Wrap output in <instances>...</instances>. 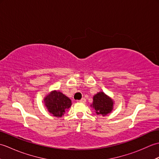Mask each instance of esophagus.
Returning a JSON list of instances; mask_svg holds the SVG:
<instances>
[{
    "label": "esophagus",
    "instance_id": "obj_1",
    "mask_svg": "<svg viewBox=\"0 0 159 159\" xmlns=\"http://www.w3.org/2000/svg\"><path fill=\"white\" fill-rule=\"evenodd\" d=\"M78 102H82V103H85L86 102V99L84 98H83L79 100V101H78Z\"/></svg>",
    "mask_w": 159,
    "mask_h": 159
}]
</instances>
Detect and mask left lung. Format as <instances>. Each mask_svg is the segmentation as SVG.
Returning a JSON list of instances; mask_svg holds the SVG:
<instances>
[{"label":"left lung","mask_w":159,"mask_h":159,"mask_svg":"<svg viewBox=\"0 0 159 159\" xmlns=\"http://www.w3.org/2000/svg\"><path fill=\"white\" fill-rule=\"evenodd\" d=\"M114 101L105 93L100 92L93 96V102L91 107L95 109L97 115L106 116L113 109Z\"/></svg>","instance_id":"8db88e82"}]
</instances>
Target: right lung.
I'll return each instance as SVG.
<instances>
[{
  "instance_id": "obj_1",
  "label": "right lung",
  "mask_w": 159,
  "mask_h": 159,
  "mask_svg": "<svg viewBox=\"0 0 159 159\" xmlns=\"http://www.w3.org/2000/svg\"><path fill=\"white\" fill-rule=\"evenodd\" d=\"M43 100L48 112L57 117H62L72 105V100L57 90L51 91Z\"/></svg>"
}]
</instances>
